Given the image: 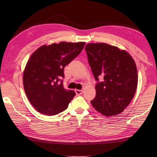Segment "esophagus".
I'll return each instance as SVG.
<instances>
[{"mask_svg": "<svg viewBox=\"0 0 157 157\" xmlns=\"http://www.w3.org/2000/svg\"><path fill=\"white\" fill-rule=\"evenodd\" d=\"M75 93L78 95H81L82 93H83V90H78V89H75Z\"/></svg>", "mask_w": 157, "mask_h": 157, "instance_id": "obj_1", "label": "esophagus"}]
</instances>
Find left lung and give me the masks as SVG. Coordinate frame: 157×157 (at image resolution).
<instances>
[{
	"label": "left lung",
	"mask_w": 157,
	"mask_h": 157,
	"mask_svg": "<svg viewBox=\"0 0 157 157\" xmlns=\"http://www.w3.org/2000/svg\"><path fill=\"white\" fill-rule=\"evenodd\" d=\"M85 50L97 82L92 106L104 116L118 115L128 106L137 88L134 60L125 50L104 43L89 44Z\"/></svg>",
	"instance_id": "obj_1"
}]
</instances>
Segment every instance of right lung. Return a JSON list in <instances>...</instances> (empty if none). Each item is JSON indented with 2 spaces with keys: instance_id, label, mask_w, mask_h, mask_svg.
<instances>
[{
  "instance_id": "add662e5",
  "label": "right lung",
  "mask_w": 157,
  "mask_h": 157,
  "mask_svg": "<svg viewBox=\"0 0 157 157\" xmlns=\"http://www.w3.org/2000/svg\"><path fill=\"white\" fill-rule=\"evenodd\" d=\"M85 42H60L42 46L33 52L23 72V86L29 101L39 113L62 112L75 95L63 85L64 67L81 52Z\"/></svg>"
}]
</instances>
